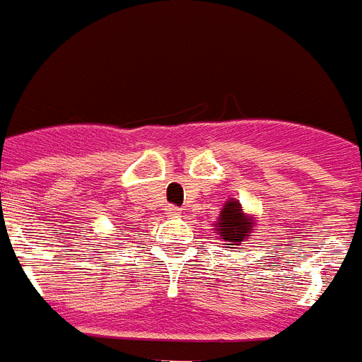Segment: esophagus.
<instances>
[{
	"mask_svg": "<svg viewBox=\"0 0 362 362\" xmlns=\"http://www.w3.org/2000/svg\"><path fill=\"white\" fill-rule=\"evenodd\" d=\"M179 212H181V210H179V206H175V204H170V206L165 208V214H168V216H179Z\"/></svg>",
	"mask_w": 362,
	"mask_h": 362,
	"instance_id": "1",
	"label": "esophagus"
}]
</instances>
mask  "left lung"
<instances>
[{
    "label": "left lung",
    "instance_id": "left-lung-1",
    "mask_svg": "<svg viewBox=\"0 0 362 362\" xmlns=\"http://www.w3.org/2000/svg\"><path fill=\"white\" fill-rule=\"evenodd\" d=\"M255 221L250 220L247 214L243 212L239 200L231 199L223 204V210L220 212V220L216 226V233H220L223 237V241H228V245H239L243 239H247L252 229Z\"/></svg>",
    "mask_w": 362,
    "mask_h": 362
}]
</instances>
